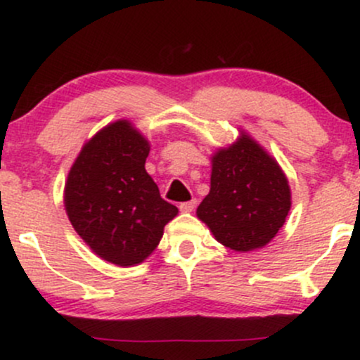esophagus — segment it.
<instances>
[{"mask_svg":"<svg viewBox=\"0 0 360 360\" xmlns=\"http://www.w3.org/2000/svg\"><path fill=\"white\" fill-rule=\"evenodd\" d=\"M196 208V200H191V201H184V203H179V210L183 213H189L193 212V210Z\"/></svg>","mask_w":360,"mask_h":360,"instance_id":"obj_1","label":"esophagus"}]
</instances>
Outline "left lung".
Segmentation results:
<instances>
[{"label":"left lung","instance_id":"obj_1","mask_svg":"<svg viewBox=\"0 0 360 360\" xmlns=\"http://www.w3.org/2000/svg\"><path fill=\"white\" fill-rule=\"evenodd\" d=\"M291 208L288 179L274 159L247 135L213 155L212 188L198 218L232 250L269 243Z\"/></svg>","mask_w":360,"mask_h":360}]
</instances>
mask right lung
<instances>
[{
    "label": "right lung",
    "mask_w": 360,
    "mask_h": 360,
    "mask_svg": "<svg viewBox=\"0 0 360 360\" xmlns=\"http://www.w3.org/2000/svg\"><path fill=\"white\" fill-rule=\"evenodd\" d=\"M148 142L125 120L98 131L68 176L64 205L74 230L117 266L140 264L177 214L146 171Z\"/></svg>",
    "instance_id": "right-lung-1"
}]
</instances>
